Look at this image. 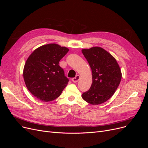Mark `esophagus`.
<instances>
[{"mask_svg": "<svg viewBox=\"0 0 148 148\" xmlns=\"http://www.w3.org/2000/svg\"><path fill=\"white\" fill-rule=\"evenodd\" d=\"M80 79V75H76L75 77H74V78L72 79V81L74 82V83H77V82H78Z\"/></svg>", "mask_w": 148, "mask_h": 148, "instance_id": "esophagus-1", "label": "esophagus"}]
</instances>
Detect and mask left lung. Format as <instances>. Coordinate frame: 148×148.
<instances>
[{"label": "left lung", "mask_w": 148, "mask_h": 148, "mask_svg": "<svg viewBox=\"0 0 148 148\" xmlns=\"http://www.w3.org/2000/svg\"><path fill=\"white\" fill-rule=\"evenodd\" d=\"M92 69V83L82 94L90 104H102L110 98L120 84L122 74L117 61L104 49L95 47L82 50Z\"/></svg>", "instance_id": "8db88e82"}]
</instances>
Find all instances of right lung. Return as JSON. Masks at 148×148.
<instances>
[{
	"instance_id": "1",
	"label": "right lung",
	"mask_w": 148,
	"mask_h": 148,
	"mask_svg": "<svg viewBox=\"0 0 148 148\" xmlns=\"http://www.w3.org/2000/svg\"><path fill=\"white\" fill-rule=\"evenodd\" d=\"M69 49L56 44L36 49L26 60L23 70L26 86L34 97L42 101L59 97L68 83L59 62Z\"/></svg>"
}]
</instances>
